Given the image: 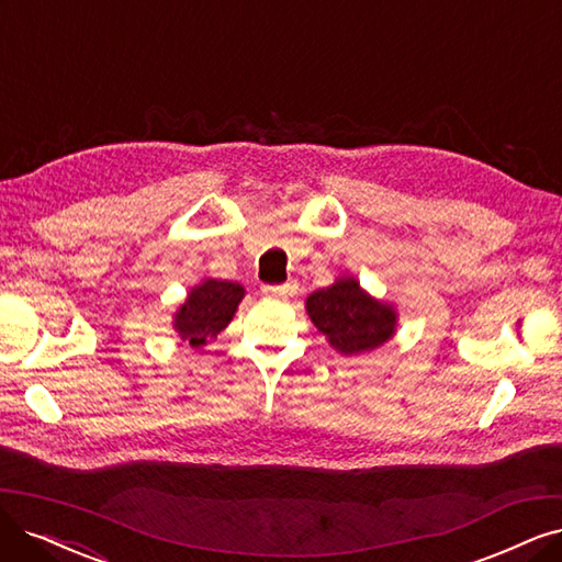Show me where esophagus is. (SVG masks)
<instances>
[{
    "instance_id": "esophagus-1",
    "label": "esophagus",
    "mask_w": 562,
    "mask_h": 562,
    "mask_svg": "<svg viewBox=\"0 0 562 562\" xmlns=\"http://www.w3.org/2000/svg\"><path fill=\"white\" fill-rule=\"evenodd\" d=\"M261 294L268 299H284L289 294V284H263Z\"/></svg>"
}]
</instances>
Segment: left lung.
I'll return each mask as SVG.
<instances>
[{
    "label": "left lung",
    "mask_w": 562,
    "mask_h": 562,
    "mask_svg": "<svg viewBox=\"0 0 562 562\" xmlns=\"http://www.w3.org/2000/svg\"><path fill=\"white\" fill-rule=\"evenodd\" d=\"M307 315L340 355H361L393 336L396 313L372 301L355 278H340L307 296Z\"/></svg>",
    "instance_id": "1"
}]
</instances>
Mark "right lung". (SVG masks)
Wrapping results in <instances>:
<instances>
[{
	"mask_svg": "<svg viewBox=\"0 0 562 562\" xmlns=\"http://www.w3.org/2000/svg\"><path fill=\"white\" fill-rule=\"evenodd\" d=\"M243 296L245 289L228 280H205L194 286L176 313L173 324L180 338L190 340L192 347H201L205 340L217 338L220 330L234 319Z\"/></svg>",
	"mask_w": 562,
	"mask_h": 562,
	"instance_id": "obj_1",
	"label": "right lung"
}]
</instances>
